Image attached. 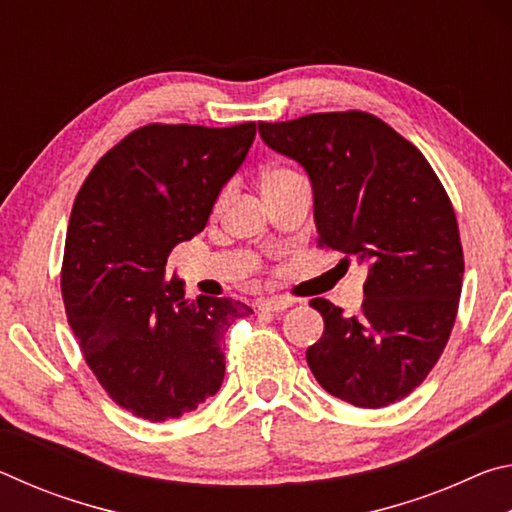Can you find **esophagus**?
Here are the masks:
<instances>
[{
  "instance_id": "1",
  "label": "esophagus",
  "mask_w": 512,
  "mask_h": 512,
  "mask_svg": "<svg viewBox=\"0 0 512 512\" xmlns=\"http://www.w3.org/2000/svg\"><path fill=\"white\" fill-rule=\"evenodd\" d=\"M293 302L289 298H280V296H273V298H264L259 302V309L268 311V314H280V311L289 309Z\"/></svg>"
}]
</instances>
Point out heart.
I'll use <instances>...</instances> for the list:
<instances>
[{"label":"heart","instance_id":"heart-1","mask_svg":"<svg viewBox=\"0 0 512 512\" xmlns=\"http://www.w3.org/2000/svg\"><path fill=\"white\" fill-rule=\"evenodd\" d=\"M287 176H291V171H287V169H273V171H268L266 176H264V185L266 183H275V180L287 178Z\"/></svg>","mask_w":512,"mask_h":512}]
</instances>
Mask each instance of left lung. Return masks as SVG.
<instances>
[{"instance_id":"left-lung-1","label":"left lung","mask_w":512,"mask_h":512,"mask_svg":"<svg viewBox=\"0 0 512 512\" xmlns=\"http://www.w3.org/2000/svg\"><path fill=\"white\" fill-rule=\"evenodd\" d=\"M259 135L307 171L318 246L368 266L357 316L309 302L325 320L307 350L311 372L361 409L404 400L443 354L461 298L463 246L445 187L409 140L361 110L259 121Z\"/></svg>"}]
</instances>
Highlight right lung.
<instances>
[{
    "instance_id": "obj_1",
    "label": "right lung",
    "mask_w": 512,
    "mask_h": 512,
    "mask_svg": "<svg viewBox=\"0 0 512 512\" xmlns=\"http://www.w3.org/2000/svg\"><path fill=\"white\" fill-rule=\"evenodd\" d=\"M255 124H149L103 155L76 196L60 291L94 377L137 418L164 422L221 388L223 336L253 314L232 298H185L173 248L205 228Z\"/></svg>"
}]
</instances>
